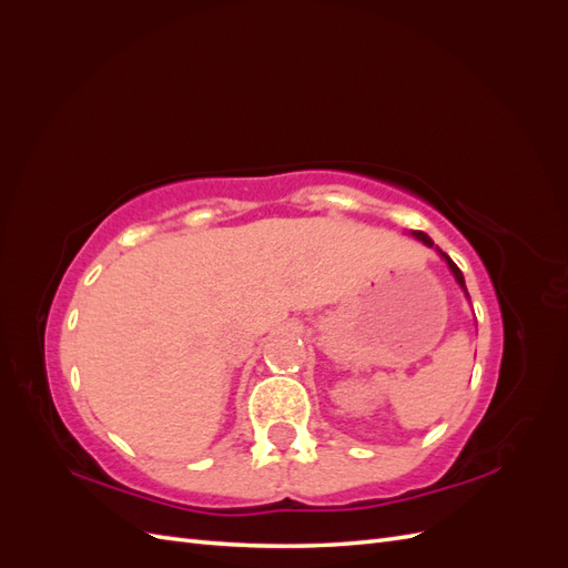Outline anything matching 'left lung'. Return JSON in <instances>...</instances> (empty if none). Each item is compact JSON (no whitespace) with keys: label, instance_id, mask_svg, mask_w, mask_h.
<instances>
[{"label":"left lung","instance_id":"left-lung-1","mask_svg":"<svg viewBox=\"0 0 568 568\" xmlns=\"http://www.w3.org/2000/svg\"><path fill=\"white\" fill-rule=\"evenodd\" d=\"M412 236H415V239H419V242L422 244H426V246H434V242H432V239H428L424 232H412ZM438 253H440V257H443V261L445 263H448V267H450V272L455 274V280H457V284L462 286V291H464V294H467V284H464V277H462V270L450 261V255L448 253H443L440 248H438ZM467 298H469V294H467Z\"/></svg>","mask_w":568,"mask_h":568}]
</instances>
